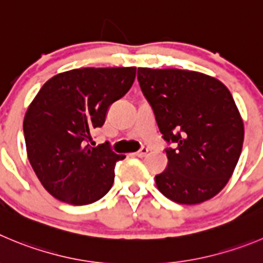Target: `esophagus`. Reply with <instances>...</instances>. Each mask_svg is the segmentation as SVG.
Returning <instances> with one entry per match:
<instances>
[{"label":"esophagus","mask_w":263,"mask_h":263,"mask_svg":"<svg viewBox=\"0 0 263 263\" xmlns=\"http://www.w3.org/2000/svg\"><path fill=\"white\" fill-rule=\"evenodd\" d=\"M148 152H149V149H148V148H145V146H143V148L140 149L139 152H136V156H137V157H140V158H141V157H145L146 154H148Z\"/></svg>","instance_id":"esophagus-1"}]
</instances>
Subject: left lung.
Listing matches in <instances>:
<instances>
[{"label": "left lung", "instance_id": "8db88e82", "mask_svg": "<svg viewBox=\"0 0 263 263\" xmlns=\"http://www.w3.org/2000/svg\"><path fill=\"white\" fill-rule=\"evenodd\" d=\"M137 80L153 110L168 163L156 175L159 192L178 203H200L231 178L244 141V123L223 83L178 68H137Z\"/></svg>", "mask_w": 263, "mask_h": 263}]
</instances>
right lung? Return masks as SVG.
I'll return each mask as SVG.
<instances>
[{"instance_id":"obj_1","label":"right lung","mask_w":263,"mask_h":263,"mask_svg":"<svg viewBox=\"0 0 263 263\" xmlns=\"http://www.w3.org/2000/svg\"><path fill=\"white\" fill-rule=\"evenodd\" d=\"M135 76L136 67L75 68L53 76L39 90L24 117V139L29 163L53 197L88 205L109 192L115 163L124 156L107 141L98 146L89 141Z\"/></svg>"}]
</instances>
